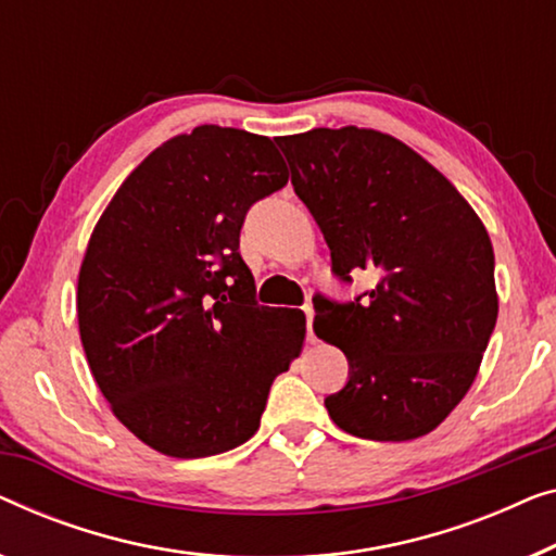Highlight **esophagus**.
<instances>
[{
  "instance_id": "esophagus-1",
  "label": "esophagus",
  "mask_w": 556,
  "mask_h": 556,
  "mask_svg": "<svg viewBox=\"0 0 556 556\" xmlns=\"http://www.w3.org/2000/svg\"><path fill=\"white\" fill-rule=\"evenodd\" d=\"M303 313H305V331H308V341H313V305L305 303Z\"/></svg>"
}]
</instances>
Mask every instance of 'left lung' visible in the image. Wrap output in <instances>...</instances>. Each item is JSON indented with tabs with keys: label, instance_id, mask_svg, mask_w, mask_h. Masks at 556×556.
<instances>
[{
	"label": "left lung",
	"instance_id": "8db88e82",
	"mask_svg": "<svg viewBox=\"0 0 556 556\" xmlns=\"http://www.w3.org/2000/svg\"><path fill=\"white\" fill-rule=\"evenodd\" d=\"M276 142L331 248L333 276H376L353 301L313 295V331L349 358L328 414L358 439L424 437L466 396L494 333L486 228L437 167L391 135L316 127Z\"/></svg>",
	"mask_w": 556,
	"mask_h": 556
}]
</instances>
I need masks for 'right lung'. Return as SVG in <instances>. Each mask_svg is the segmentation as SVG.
<instances>
[{"mask_svg":"<svg viewBox=\"0 0 556 556\" xmlns=\"http://www.w3.org/2000/svg\"><path fill=\"white\" fill-rule=\"evenodd\" d=\"M288 182L270 138L200 125L160 144L87 245L77 318L102 396L160 454L200 458L258 431L305 316L255 301L240 228Z\"/></svg>","mask_w":556,"mask_h":556,"instance_id":"obj_1","label":"right lung"}]
</instances>
